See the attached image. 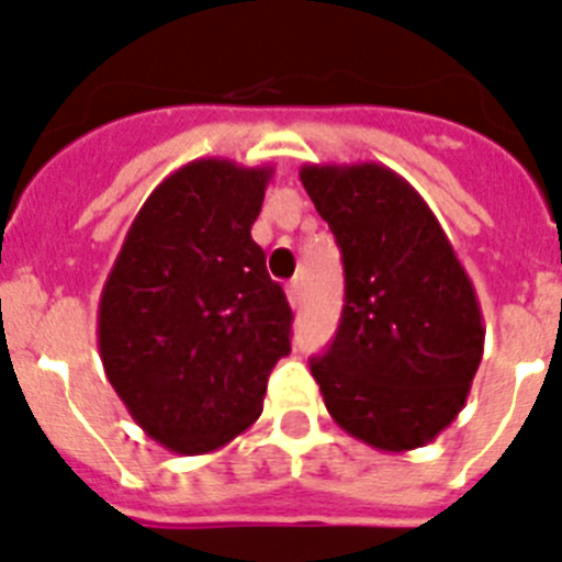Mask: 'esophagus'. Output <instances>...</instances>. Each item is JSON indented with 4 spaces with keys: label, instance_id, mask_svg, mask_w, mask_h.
Returning <instances> with one entry per match:
<instances>
[{
    "label": "esophagus",
    "instance_id": "esophagus-1",
    "mask_svg": "<svg viewBox=\"0 0 562 562\" xmlns=\"http://www.w3.org/2000/svg\"><path fill=\"white\" fill-rule=\"evenodd\" d=\"M285 294H289L291 308H296V305L303 303V282H300V280H291L289 285H285Z\"/></svg>",
    "mask_w": 562,
    "mask_h": 562
}]
</instances>
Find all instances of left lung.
I'll return each instance as SVG.
<instances>
[{"mask_svg":"<svg viewBox=\"0 0 562 562\" xmlns=\"http://www.w3.org/2000/svg\"><path fill=\"white\" fill-rule=\"evenodd\" d=\"M346 268L337 337L311 360L342 431L376 451L431 442L463 412L483 360V311L426 200L380 162L303 165Z\"/></svg>","mask_w":562,"mask_h":562,"instance_id":"8db88e82","label":"left lung"}]
</instances>
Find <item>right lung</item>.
<instances>
[{
	"instance_id": "obj_1",
	"label": "right lung",
	"mask_w": 562,
	"mask_h": 562,
	"mask_svg": "<svg viewBox=\"0 0 562 562\" xmlns=\"http://www.w3.org/2000/svg\"><path fill=\"white\" fill-rule=\"evenodd\" d=\"M271 165L209 157L165 177L113 259L99 357L134 423L168 451L209 454L257 423L291 351V308L251 239Z\"/></svg>"
}]
</instances>
